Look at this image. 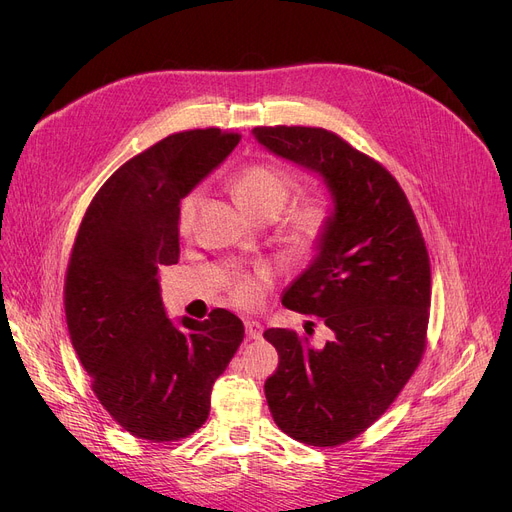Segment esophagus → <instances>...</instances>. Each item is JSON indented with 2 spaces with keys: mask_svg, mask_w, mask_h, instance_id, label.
Listing matches in <instances>:
<instances>
[{
  "mask_svg": "<svg viewBox=\"0 0 512 512\" xmlns=\"http://www.w3.org/2000/svg\"><path fill=\"white\" fill-rule=\"evenodd\" d=\"M245 330H247V336L253 338V340L261 338V334H263V326L259 324V321H255V319H247L245 321Z\"/></svg>",
  "mask_w": 512,
  "mask_h": 512,
  "instance_id": "obj_1",
  "label": "esophagus"
}]
</instances>
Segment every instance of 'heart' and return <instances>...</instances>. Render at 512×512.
<instances>
[{"label": "heart", "mask_w": 512, "mask_h": 512, "mask_svg": "<svg viewBox=\"0 0 512 512\" xmlns=\"http://www.w3.org/2000/svg\"><path fill=\"white\" fill-rule=\"evenodd\" d=\"M294 191L292 176L272 164H249L236 172L232 180V193L236 203L251 213L253 218L267 222L276 220L288 205ZM199 205V195H186L178 209V226L180 230H188L193 224L195 211ZM332 220V205L326 197H311L299 203L282 222V234L292 247L309 249L324 238ZM265 274L240 278L234 284V299L240 305L253 307L263 297Z\"/></svg>", "instance_id": "b5f03b06"}]
</instances>
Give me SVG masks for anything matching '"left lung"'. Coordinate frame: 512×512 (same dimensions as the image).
I'll return each mask as SVG.
<instances>
[{
  "mask_svg": "<svg viewBox=\"0 0 512 512\" xmlns=\"http://www.w3.org/2000/svg\"><path fill=\"white\" fill-rule=\"evenodd\" d=\"M253 137L319 176L332 199L315 257L282 292L284 307L321 317L332 338L317 348L294 330L263 336L280 355L265 382L274 421L294 440L336 446L384 415L421 361L432 299L427 249L394 176L338 134L259 126Z\"/></svg>",
  "mask_w": 512,
  "mask_h": 512,
  "instance_id": "obj_1",
  "label": "left lung"
}]
</instances>
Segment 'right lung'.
Listing matches in <instances>:
<instances>
[{"label": "right lung", "mask_w": 512, "mask_h": 512, "mask_svg": "<svg viewBox=\"0 0 512 512\" xmlns=\"http://www.w3.org/2000/svg\"><path fill=\"white\" fill-rule=\"evenodd\" d=\"M238 141L220 128L170 134L110 176L78 228L64 288L70 340L105 411L143 440L199 429L245 338L226 309L168 319L159 286L161 267L180 257V199Z\"/></svg>", "instance_id": "right-lung-1"}]
</instances>
